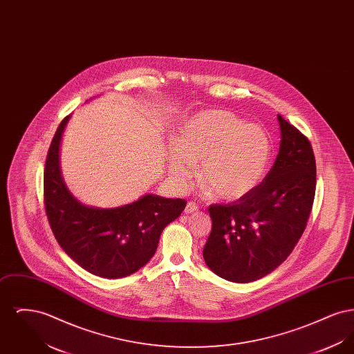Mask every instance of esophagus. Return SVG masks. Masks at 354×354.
Returning a JSON list of instances; mask_svg holds the SVG:
<instances>
[{
  "instance_id": "34e87169",
  "label": "esophagus",
  "mask_w": 354,
  "mask_h": 354,
  "mask_svg": "<svg viewBox=\"0 0 354 354\" xmlns=\"http://www.w3.org/2000/svg\"><path fill=\"white\" fill-rule=\"evenodd\" d=\"M198 209H199V207H198L196 203L188 202L187 203V205H185V214H194V212H196Z\"/></svg>"
}]
</instances>
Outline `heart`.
<instances>
[{
	"mask_svg": "<svg viewBox=\"0 0 354 354\" xmlns=\"http://www.w3.org/2000/svg\"><path fill=\"white\" fill-rule=\"evenodd\" d=\"M270 143L266 131L224 110L201 113L178 129L169 153L172 179L185 185L201 165L202 185L223 201H239L264 178Z\"/></svg>",
	"mask_w": 354,
	"mask_h": 354,
	"instance_id": "b5f03b06",
	"label": "heart"
}]
</instances>
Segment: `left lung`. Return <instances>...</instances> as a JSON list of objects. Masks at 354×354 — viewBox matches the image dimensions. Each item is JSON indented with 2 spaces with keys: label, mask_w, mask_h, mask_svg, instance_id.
Returning <instances> with one entry per match:
<instances>
[{
  "label": "left lung",
  "mask_w": 354,
  "mask_h": 354,
  "mask_svg": "<svg viewBox=\"0 0 354 354\" xmlns=\"http://www.w3.org/2000/svg\"><path fill=\"white\" fill-rule=\"evenodd\" d=\"M281 142L264 180L231 204L208 207L212 230L203 250L208 268L234 283L276 270L293 251L316 192V160L308 138L277 115Z\"/></svg>",
  "instance_id": "obj_1"
}]
</instances>
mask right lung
<instances>
[{
  "mask_svg": "<svg viewBox=\"0 0 354 354\" xmlns=\"http://www.w3.org/2000/svg\"><path fill=\"white\" fill-rule=\"evenodd\" d=\"M68 117L51 140L44 172V203L58 244L80 267L104 279H119L146 266L165 227L185 209V199L147 194L117 208L87 207L70 192L59 169V143Z\"/></svg>",
  "mask_w": 354,
  "mask_h": 354,
  "instance_id": "right-lung-1",
  "label": "right lung"
}]
</instances>
